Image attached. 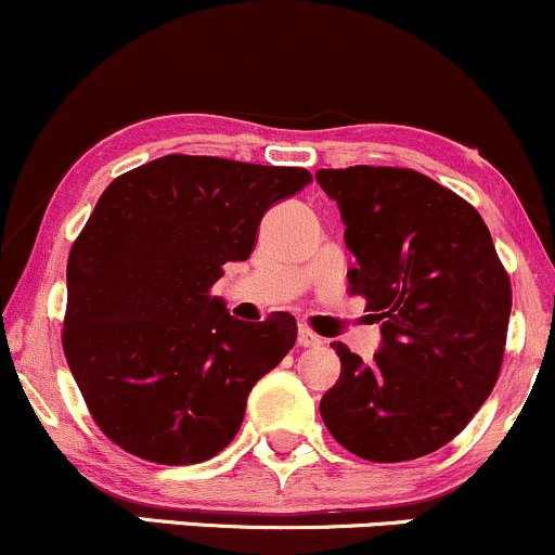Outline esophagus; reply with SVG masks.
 Masks as SVG:
<instances>
[{
  "instance_id": "obj_1",
  "label": "esophagus",
  "mask_w": 555,
  "mask_h": 555,
  "mask_svg": "<svg viewBox=\"0 0 555 555\" xmlns=\"http://www.w3.org/2000/svg\"><path fill=\"white\" fill-rule=\"evenodd\" d=\"M297 344H299V347H321L323 339L315 334V331H310L308 326H299Z\"/></svg>"
}]
</instances>
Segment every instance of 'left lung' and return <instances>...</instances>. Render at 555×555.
<instances>
[{"label": "left lung", "instance_id": "8db88e82", "mask_svg": "<svg viewBox=\"0 0 555 555\" xmlns=\"http://www.w3.org/2000/svg\"><path fill=\"white\" fill-rule=\"evenodd\" d=\"M358 266L354 295L380 321L362 362L334 341L341 375L321 417L367 462L433 454L467 428L499 380L512 284L480 214L415 169H318Z\"/></svg>", "mask_w": 555, "mask_h": 555}]
</instances>
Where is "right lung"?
I'll return each mask as SVG.
<instances>
[{
    "instance_id": "right-lung-1",
    "label": "right lung",
    "mask_w": 555,
    "mask_h": 555,
    "mask_svg": "<svg viewBox=\"0 0 555 555\" xmlns=\"http://www.w3.org/2000/svg\"><path fill=\"white\" fill-rule=\"evenodd\" d=\"M308 169L171 154L117 177L67 260L62 347L101 430L156 464L224 451L247 393L295 347L297 321L229 315L211 286L247 260Z\"/></svg>"
}]
</instances>
